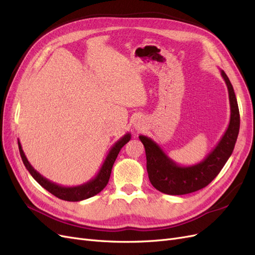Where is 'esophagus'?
Returning <instances> with one entry per match:
<instances>
[{"instance_id": "34e87169", "label": "esophagus", "mask_w": 255, "mask_h": 255, "mask_svg": "<svg viewBox=\"0 0 255 255\" xmlns=\"http://www.w3.org/2000/svg\"><path fill=\"white\" fill-rule=\"evenodd\" d=\"M134 128L137 130H142L144 128V122H143V120L139 119V118L136 119L134 121Z\"/></svg>"}]
</instances>
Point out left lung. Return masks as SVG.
<instances>
[{"instance_id":"obj_1","label":"left lung","mask_w":255,"mask_h":255,"mask_svg":"<svg viewBox=\"0 0 255 255\" xmlns=\"http://www.w3.org/2000/svg\"><path fill=\"white\" fill-rule=\"evenodd\" d=\"M220 72L229 91L230 123L219 142L202 161L192 166H180L150 137L139 136L145 149L149 180L160 192L180 196L202 189L218 175L234 150L241 125L239 110L232 84L225 71Z\"/></svg>"}]
</instances>
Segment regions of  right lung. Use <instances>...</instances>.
Returning a JSON list of instances; mask_svg holds the SVG:
<instances>
[{
  "instance_id": "right-lung-1",
  "label": "right lung",
  "mask_w": 255,
  "mask_h": 255,
  "mask_svg": "<svg viewBox=\"0 0 255 255\" xmlns=\"http://www.w3.org/2000/svg\"><path fill=\"white\" fill-rule=\"evenodd\" d=\"M130 136H132L130 133H127L125 136L121 137L117 142H115V144L112 146L109 153H107V156L104 160L102 167L100 168L99 172L97 173V175L94 177V179H91L90 181L84 184L78 185V186H71V187L61 186V185L51 182L50 180L47 179V177L42 176L39 172L35 170L32 165L29 164V161L27 160L24 152L22 150V145L19 139H18V145H19V151H20L21 158L23 160V164H24V166L26 167L30 175H32L44 189H47L55 197L61 200H65V201L76 202V201H82V200L94 197L98 195L100 191H102L104 189L107 183H109L110 176L112 173V168L115 160L117 158L122 146L129 141Z\"/></svg>"
}]
</instances>
